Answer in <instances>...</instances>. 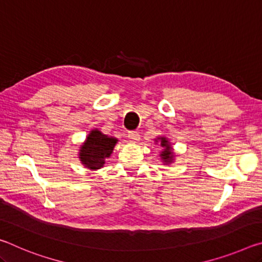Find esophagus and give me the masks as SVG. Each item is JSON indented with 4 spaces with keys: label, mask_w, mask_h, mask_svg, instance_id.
<instances>
[{
    "label": "esophagus",
    "mask_w": 262,
    "mask_h": 262,
    "mask_svg": "<svg viewBox=\"0 0 262 262\" xmlns=\"http://www.w3.org/2000/svg\"><path fill=\"white\" fill-rule=\"evenodd\" d=\"M128 137H129V140L132 141V142H137L140 140V134H139V132H136V130H132V132H128Z\"/></svg>",
    "instance_id": "1"
}]
</instances>
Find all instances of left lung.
I'll return each mask as SVG.
<instances>
[{
    "label": "left lung",
    "mask_w": 262,
    "mask_h": 262,
    "mask_svg": "<svg viewBox=\"0 0 262 262\" xmlns=\"http://www.w3.org/2000/svg\"><path fill=\"white\" fill-rule=\"evenodd\" d=\"M161 140H162L161 145H162V147L165 148V149H164V151H162L161 157L164 159V161H165V163L171 162V159H172V151H171L170 144H168V141L165 139V137H161Z\"/></svg>",
    "instance_id": "8db88e82"
}]
</instances>
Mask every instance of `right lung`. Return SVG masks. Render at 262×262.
Wrapping results in <instances>:
<instances>
[{
	"instance_id": "obj_1",
	"label": "right lung",
	"mask_w": 262,
	"mask_h": 262,
	"mask_svg": "<svg viewBox=\"0 0 262 262\" xmlns=\"http://www.w3.org/2000/svg\"><path fill=\"white\" fill-rule=\"evenodd\" d=\"M117 139L101 134L99 130H92L82 145L79 158L88 168L98 170L105 164V158H108L117 143Z\"/></svg>"
}]
</instances>
